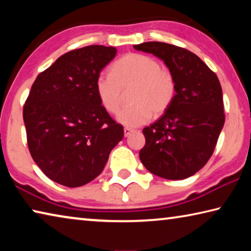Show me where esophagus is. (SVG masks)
I'll use <instances>...</instances> for the list:
<instances>
[{
    "label": "esophagus",
    "mask_w": 251,
    "mask_h": 251,
    "mask_svg": "<svg viewBox=\"0 0 251 251\" xmlns=\"http://www.w3.org/2000/svg\"><path fill=\"white\" fill-rule=\"evenodd\" d=\"M134 129H131V128H128V127H125L124 128V135H125V137H128V136L131 134V133H134Z\"/></svg>",
    "instance_id": "esophagus-1"
}]
</instances>
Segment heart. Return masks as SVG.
Instances as JSON below:
<instances>
[{
	"label": "heart",
	"mask_w": 251,
	"mask_h": 251,
	"mask_svg": "<svg viewBox=\"0 0 251 251\" xmlns=\"http://www.w3.org/2000/svg\"><path fill=\"white\" fill-rule=\"evenodd\" d=\"M129 92L130 106L123 108L116 120L128 128L146 124L154 115L159 116L171 107L176 96V80L168 70L148 55L129 53L110 66L109 75L95 80V93L101 107L116 113L122 103L123 91Z\"/></svg>",
	"instance_id": "obj_1"
}]
</instances>
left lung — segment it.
Instances as JSON below:
<instances>
[{
  "label": "left lung",
  "instance_id": "1",
  "mask_svg": "<svg viewBox=\"0 0 251 251\" xmlns=\"http://www.w3.org/2000/svg\"><path fill=\"white\" fill-rule=\"evenodd\" d=\"M134 49L155 55L176 80V96L163 116L145 127L139 158L165 179H185L205 166L225 124L223 91L214 72L196 54L163 42Z\"/></svg>",
  "mask_w": 251,
  "mask_h": 251
}]
</instances>
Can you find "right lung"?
<instances>
[{"label": "right lung", "mask_w": 251, "mask_h": 251, "mask_svg": "<svg viewBox=\"0 0 251 251\" xmlns=\"http://www.w3.org/2000/svg\"><path fill=\"white\" fill-rule=\"evenodd\" d=\"M90 45L58 57L33 83L23 108L32 158L50 179L79 187L103 172L124 128L101 107L95 80L115 57Z\"/></svg>", "instance_id": "obj_1"}]
</instances>
